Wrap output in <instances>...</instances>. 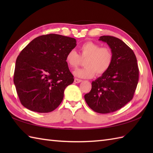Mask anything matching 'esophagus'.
Returning <instances> with one entry per match:
<instances>
[{"label": "esophagus", "mask_w": 153, "mask_h": 153, "mask_svg": "<svg viewBox=\"0 0 153 153\" xmlns=\"http://www.w3.org/2000/svg\"><path fill=\"white\" fill-rule=\"evenodd\" d=\"M82 79H77V78H76L74 79V82L76 83H79L80 82H82Z\"/></svg>", "instance_id": "1"}]
</instances>
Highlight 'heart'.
Instances as JSON below:
<instances>
[{
    "label": "heart",
    "instance_id": "1",
    "mask_svg": "<svg viewBox=\"0 0 153 153\" xmlns=\"http://www.w3.org/2000/svg\"><path fill=\"white\" fill-rule=\"evenodd\" d=\"M79 55L74 50L68 52L66 61L68 66L76 68L81 63V58L85 59L84 67L74 71V75L82 78H91L95 73L100 76L106 72L111 66L113 53L110 48L101 47L93 41H87L79 48Z\"/></svg>",
    "mask_w": 153,
    "mask_h": 153
}]
</instances>
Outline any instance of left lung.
<instances>
[{"label":"left lung","instance_id":"8db88e82","mask_svg":"<svg viewBox=\"0 0 153 153\" xmlns=\"http://www.w3.org/2000/svg\"><path fill=\"white\" fill-rule=\"evenodd\" d=\"M100 41L111 48L113 61L108 71L92 82L84 96L87 105L100 114L115 112L133 99L139 80V68L134 51L115 37L104 35Z\"/></svg>","mask_w":153,"mask_h":153}]
</instances>
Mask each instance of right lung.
Masks as SVG:
<instances>
[{
    "instance_id": "obj_1",
    "label": "right lung",
    "mask_w": 153,
    "mask_h": 153,
    "mask_svg": "<svg viewBox=\"0 0 153 153\" xmlns=\"http://www.w3.org/2000/svg\"><path fill=\"white\" fill-rule=\"evenodd\" d=\"M76 40L48 34L31 41L16 59L14 83L22 105L31 111H53L63 100L64 89L72 83L66 56Z\"/></svg>"
}]
</instances>
